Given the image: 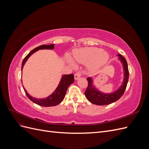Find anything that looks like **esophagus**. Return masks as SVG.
Segmentation results:
<instances>
[{
  "mask_svg": "<svg viewBox=\"0 0 149 149\" xmlns=\"http://www.w3.org/2000/svg\"><path fill=\"white\" fill-rule=\"evenodd\" d=\"M81 75V73H79V72H78V73H76L74 74V79L75 80H78L79 78Z\"/></svg>",
  "mask_w": 149,
  "mask_h": 149,
  "instance_id": "34e87169",
  "label": "esophagus"
}]
</instances>
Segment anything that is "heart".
Instances as JSON below:
<instances>
[{
    "mask_svg": "<svg viewBox=\"0 0 149 149\" xmlns=\"http://www.w3.org/2000/svg\"><path fill=\"white\" fill-rule=\"evenodd\" d=\"M74 60L81 64H87L89 71L94 72L104 66L109 60L110 55L106 52L97 47H85L75 49L73 53ZM68 63L73 67L76 64L70 56L66 57Z\"/></svg>",
    "mask_w": 149,
    "mask_h": 149,
    "instance_id": "1",
    "label": "heart"
}]
</instances>
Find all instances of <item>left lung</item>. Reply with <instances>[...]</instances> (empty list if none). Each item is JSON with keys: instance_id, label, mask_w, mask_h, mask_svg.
<instances>
[{"instance_id": "8db88e82", "label": "left lung", "mask_w": 149, "mask_h": 149, "mask_svg": "<svg viewBox=\"0 0 149 149\" xmlns=\"http://www.w3.org/2000/svg\"><path fill=\"white\" fill-rule=\"evenodd\" d=\"M118 56L123 68L124 78L121 85L116 91L109 93H103L100 91L94 84V81L92 77H88L87 80L88 81V88L86 90L84 94L87 100L92 104L98 106H104L110 104L118 101L123 96L124 93L125 89L127 86L129 79V70L127 61L125 58L120 54L117 55Z\"/></svg>"}]
</instances>
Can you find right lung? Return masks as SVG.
I'll return each mask as SVG.
<instances>
[{"instance_id":"obj_1","label":"right lung","mask_w":149,"mask_h":149,"mask_svg":"<svg viewBox=\"0 0 149 149\" xmlns=\"http://www.w3.org/2000/svg\"><path fill=\"white\" fill-rule=\"evenodd\" d=\"M54 46L55 45L51 44L48 45H42L41 46H39L37 48H34L33 50H31L26 57L24 58L23 61L22 63V71L23 70L24 66L25 65L26 61L29 58V57L35 53L36 52L38 51L39 49H54ZM74 82V75L73 74H63L62 75L60 81L58 84L57 88L55 89V91L53 92L52 94L48 96V97L45 98H35L32 96H31L30 94L26 91L24 87V89L25 91V93L26 95L29 98V100H31L34 103L43 106V107H50V106H55L58 105V104H60L61 102L63 101V99L65 98V96L66 95V93L67 91L68 88L69 87V86L71 84H73Z\"/></svg>"}]
</instances>
